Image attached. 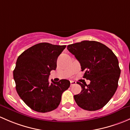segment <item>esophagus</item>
Here are the masks:
<instances>
[{"label": "esophagus", "instance_id": "obj_1", "mask_svg": "<svg viewBox=\"0 0 130 130\" xmlns=\"http://www.w3.org/2000/svg\"><path fill=\"white\" fill-rule=\"evenodd\" d=\"M76 81H71V86H73L75 85H76Z\"/></svg>", "mask_w": 130, "mask_h": 130}]
</instances>
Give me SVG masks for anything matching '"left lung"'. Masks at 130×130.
<instances>
[{
    "label": "left lung",
    "instance_id": "left-lung-1",
    "mask_svg": "<svg viewBox=\"0 0 130 130\" xmlns=\"http://www.w3.org/2000/svg\"><path fill=\"white\" fill-rule=\"evenodd\" d=\"M68 51L79 62L83 77L90 84H81L82 90L74 98L83 109L96 111L109 102L118 88L121 70L118 60L111 50L97 41H83L68 45Z\"/></svg>",
    "mask_w": 130,
    "mask_h": 130
}]
</instances>
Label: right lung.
<instances>
[{
    "label": "right lung",
    "instance_id": "right-lung-1",
    "mask_svg": "<svg viewBox=\"0 0 130 130\" xmlns=\"http://www.w3.org/2000/svg\"><path fill=\"white\" fill-rule=\"evenodd\" d=\"M66 45L42 42L30 47L18 57L13 74L19 96L29 108L40 113L56 109L61 96L70 82L61 79L49 81L52 70H56L58 56Z\"/></svg>",
    "mask_w": 130,
    "mask_h": 130
}]
</instances>
